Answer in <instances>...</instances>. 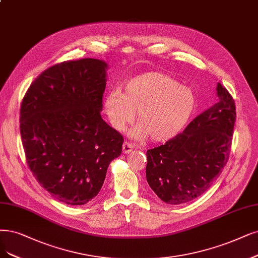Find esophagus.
Here are the masks:
<instances>
[{
  "label": "esophagus",
  "instance_id": "1",
  "mask_svg": "<svg viewBox=\"0 0 258 258\" xmlns=\"http://www.w3.org/2000/svg\"><path fill=\"white\" fill-rule=\"evenodd\" d=\"M133 149H134V146H133V144H131V142H124L123 144V153L128 154L131 153Z\"/></svg>",
  "mask_w": 258,
  "mask_h": 258
}]
</instances>
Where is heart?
<instances>
[{
    "instance_id": "heart-1",
    "label": "heart",
    "mask_w": 258,
    "mask_h": 258,
    "mask_svg": "<svg viewBox=\"0 0 258 258\" xmlns=\"http://www.w3.org/2000/svg\"><path fill=\"white\" fill-rule=\"evenodd\" d=\"M195 97L186 86L170 76L150 72L135 76L124 86V92L114 89L104 99V110L111 126L123 131L135 119L132 132L135 138L150 135L154 141H167L179 134L195 109Z\"/></svg>"
}]
</instances>
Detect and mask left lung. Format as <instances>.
I'll use <instances>...</instances> for the list:
<instances>
[{
    "label": "left lung",
    "mask_w": 258,
    "mask_h": 258,
    "mask_svg": "<svg viewBox=\"0 0 258 258\" xmlns=\"http://www.w3.org/2000/svg\"><path fill=\"white\" fill-rule=\"evenodd\" d=\"M217 94V103L196 117L182 134L147 151L149 186L167 204H183L202 196L230 157L235 102L220 83Z\"/></svg>",
    "instance_id": "obj_1"
}]
</instances>
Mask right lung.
<instances>
[{"mask_svg": "<svg viewBox=\"0 0 258 258\" xmlns=\"http://www.w3.org/2000/svg\"><path fill=\"white\" fill-rule=\"evenodd\" d=\"M106 69V62L94 58L54 64L22 100L20 133L28 168L64 204L91 201L122 152V135L101 117Z\"/></svg>", "mask_w": 258, "mask_h": 258, "instance_id": "add662e5", "label": "right lung"}]
</instances>
